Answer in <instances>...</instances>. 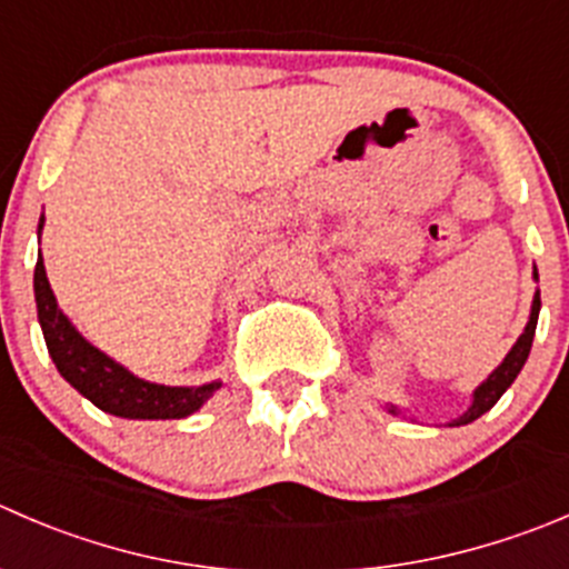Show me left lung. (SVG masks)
I'll use <instances>...</instances> for the list:
<instances>
[{
  "label": "left lung",
  "mask_w": 569,
  "mask_h": 569,
  "mask_svg": "<svg viewBox=\"0 0 569 569\" xmlns=\"http://www.w3.org/2000/svg\"><path fill=\"white\" fill-rule=\"evenodd\" d=\"M539 306H542V300H539V291H537V295H533L531 319H528V325H526V330H522V336H520V339H517V345L511 347L509 356L503 358V363H500V367L495 369V372L489 375V378L483 380L481 386H478L476 395H472V406H470V411H467L465 417L456 419L453 425H467V422H472V419L481 417V413H487L489 408H492L495 402H498L500 397H503V391L509 389L511 383H515V378H517V375H520L522 363H526L528 352H531L533 333H537ZM391 413H397V411H395V406H391Z\"/></svg>",
  "instance_id": "1"
}]
</instances>
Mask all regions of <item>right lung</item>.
Listing matches in <instances>:
<instances>
[{"label": "right lung", "instance_id": "right-lung-1", "mask_svg": "<svg viewBox=\"0 0 569 569\" xmlns=\"http://www.w3.org/2000/svg\"><path fill=\"white\" fill-rule=\"evenodd\" d=\"M41 228L43 217L38 222V233H41ZM36 306L47 350L58 372L93 406L113 413V417L183 419L194 413L219 389V383L194 386V389H189V386H158L136 378L121 363L110 361L104 352L88 345L63 317L52 289H49L41 256L36 263Z\"/></svg>", "mask_w": 569, "mask_h": 569}]
</instances>
